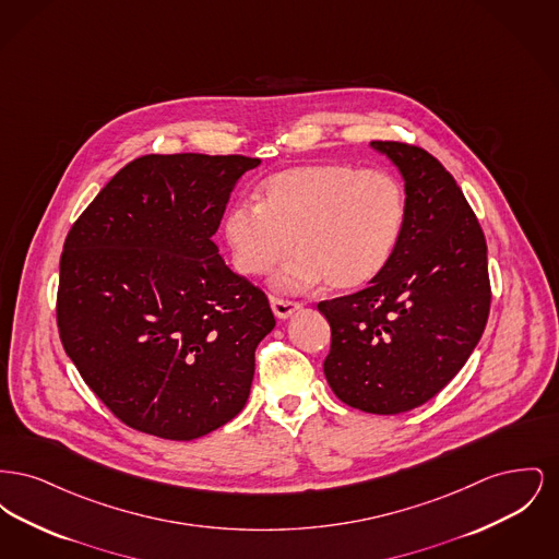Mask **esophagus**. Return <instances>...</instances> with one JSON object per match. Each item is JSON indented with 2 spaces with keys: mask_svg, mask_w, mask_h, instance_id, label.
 I'll list each match as a JSON object with an SVG mask.
<instances>
[{
  "mask_svg": "<svg viewBox=\"0 0 559 559\" xmlns=\"http://www.w3.org/2000/svg\"><path fill=\"white\" fill-rule=\"evenodd\" d=\"M270 306H272V312L276 319H289L301 308L299 301L283 299V297H270Z\"/></svg>",
  "mask_w": 559,
  "mask_h": 559,
  "instance_id": "34e87169",
  "label": "esophagus"
}]
</instances>
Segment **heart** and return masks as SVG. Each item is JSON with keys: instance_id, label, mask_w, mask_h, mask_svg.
<instances>
[{"instance_id": "b5f03b06", "label": "heart", "mask_w": 559, "mask_h": 559, "mask_svg": "<svg viewBox=\"0 0 559 559\" xmlns=\"http://www.w3.org/2000/svg\"><path fill=\"white\" fill-rule=\"evenodd\" d=\"M406 190L388 169L320 160L281 169L258 188V203L239 201L224 217V239L242 276L295 253L272 285L299 293L322 281L352 292L374 281L399 251L406 228Z\"/></svg>"}]
</instances>
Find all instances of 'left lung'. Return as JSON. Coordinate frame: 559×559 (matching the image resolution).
I'll return each mask as SVG.
<instances>
[{"mask_svg":"<svg viewBox=\"0 0 559 559\" xmlns=\"http://www.w3.org/2000/svg\"><path fill=\"white\" fill-rule=\"evenodd\" d=\"M404 178L406 228L388 267L362 292L320 301L331 324L324 377L372 415L433 399L478 346L490 312L486 239L444 165L404 142H371Z\"/></svg>","mask_w":559,"mask_h":559,"instance_id":"1","label":"left lung"}]
</instances>
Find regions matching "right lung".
Returning <instances> with one entry per match:
<instances>
[{"label":"right lung","instance_id":"obj_1","mask_svg":"<svg viewBox=\"0 0 559 559\" xmlns=\"http://www.w3.org/2000/svg\"><path fill=\"white\" fill-rule=\"evenodd\" d=\"M242 155H144L71 226L56 320L64 352L108 411L138 431L194 440L249 399L266 293L217 253Z\"/></svg>","mask_w":559,"mask_h":559}]
</instances>
